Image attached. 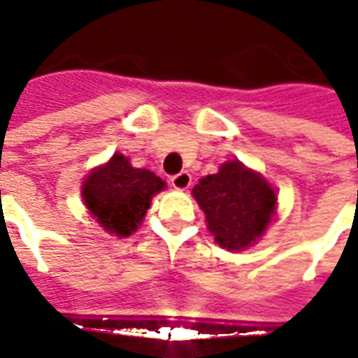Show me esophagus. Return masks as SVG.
<instances>
[{
  "mask_svg": "<svg viewBox=\"0 0 358 358\" xmlns=\"http://www.w3.org/2000/svg\"><path fill=\"white\" fill-rule=\"evenodd\" d=\"M171 184L174 189H180V192H184L187 187L192 186V176L187 174V172H180L176 176H172Z\"/></svg>",
  "mask_w": 358,
  "mask_h": 358,
  "instance_id": "34e87169",
  "label": "esophagus"
}]
</instances>
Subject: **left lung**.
<instances>
[{
    "mask_svg": "<svg viewBox=\"0 0 358 358\" xmlns=\"http://www.w3.org/2000/svg\"><path fill=\"white\" fill-rule=\"evenodd\" d=\"M210 236L226 251H245L278 215L276 187L241 161H226L192 189Z\"/></svg>",
    "mask_w": 358,
    "mask_h": 358,
    "instance_id": "left-lung-1",
    "label": "left lung"
}]
</instances>
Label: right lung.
<instances>
[{
  "label": "right lung",
  "mask_w": 358,
  "mask_h": 358,
  "mask_svg": "<svg viewBox=\"0 0 358 358\" xmlns=\"http://www.w3.org/2000/svg\"><path fill=\"white\" fill-rule=\"evenodd\" d=\"M164 187V180L155 172L136 169L128 157L115 153L107 163L90 171L80 194L92 218L105 232L128 238L143 222L153 195Z\"/></svg>",
  "instance_id": "add662e5"
}]
</instances>
